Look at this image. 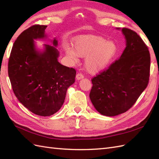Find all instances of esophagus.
<instances>
[{"instance_id": "1", "label": "esophagus", "mask_w": 159, "mask_h": 159, "mask_svg": "<svg viewBox=\"0 0 159 159\" xmlns=\"http://www.w3.org/2000/svg\"><path fill=\"white\" fill-rule=\"evenodd\" d=\"M76 78L77 80H80V79H83V78H84V75H83L82 73H78V74H77V75H76Z\"/></svg>"}]
</instances>
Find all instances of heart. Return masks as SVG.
I'll return each instance as SVG.
<instances>
[{"label":"heart","mask_w":159,"mask_h":159,"mask_svg":"<svg viewBox=\"0 0 159 159\" xmlns=\"http://www.w3.org/2000/svg\"><path fill=\"white\" fill-rule=\"evenodd\" d=\"M66 53L74 61L78 56L86 57L85 68L91 73H97L108 66L117 52V47L112 41H107L102 36L84 35L76 37L73 41V49L64 47Z\"/></svg>","instance_id":"b5f03b06"}]
</instances>
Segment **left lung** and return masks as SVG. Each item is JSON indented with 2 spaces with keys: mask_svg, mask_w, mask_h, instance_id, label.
<instances>
[{
  "mask_svg": "<svg viewBox=\"0 0 159 159\" xmlns=\"http://www.w3.org/2000/svg\"><path fill=\"white\" fill-rule=\"evenodd\" d=\"M122 32L127 47L120 57L91 79V101L99 113L107 116L127 112L149 82L148 48L135 31L123 28Z\"/></svg>",
  "mask_w": 159,
  "mask_h": 159,
  "instance_id": "left-lung-1",
  "label": "left lung"
}]
</instances>
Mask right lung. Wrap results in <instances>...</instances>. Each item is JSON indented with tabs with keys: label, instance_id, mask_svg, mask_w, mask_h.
Returning a JSON list of instances; mask_svg holds the SVG:
<instances>
[{
	"label": "right lung",
	"instance_id": "add662e5",
	"mask_svg": "<svg viewBox=\"0 0 159 159\" xmlns=\"http://www.w3.org/2000/svg\"><path fill=\"white\" fill-rule=\"evenodd\" d=\"M47 27L35 24L22 32L13 44L8 63L14 94L30 111L42 116L52 115L61 108L76 73L58 62L55 47L45 45L43 53L35 50L34 39L45 37ZM53 44L56 47L57 40Z\"/></svg>",
	"mask_w": 159,
	"mask_h": 159
}]
</instances>
